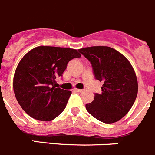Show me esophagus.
I'll return each instance as SVG.
<instances>
[{
    "label": "esophagus",
    "mask_w": 155,
    "mask_h": 155,
    "mask_svg": "<svg viewBox=\"0 0 155 155\" xmlns=\"http://www.w3.org/2000/svg\"><path fill=\"white\" fill-rule=\"evenodd\" d=\"M76 90V91L77 92V93H82V92L83 91V90H80V89H76V90Z\"/></svg>",
    "instance_id": "obj_1"
}]
</instances>
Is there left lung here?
I'll return each instance as SVG.
<instances>
[{
	"label": "left lung",
	"mask_w": 155,
	"mask_h": 155,
	"mask_svg": "<svg viewBox=\"0 0 155 155\" xmlns=\"http://www.w3.org/2000/svg\"><path fill=\"white\" fill-rule=\"evenodd\" d=\"M93 66L95 78L104 83L102 93L86 105L93 117L106 124L117 122L129 112L136 100L138 84L136 73L127 58L108 46L79 49Z\"/></svg>",
	"instance_id": "obj_1"
}]
</instances>
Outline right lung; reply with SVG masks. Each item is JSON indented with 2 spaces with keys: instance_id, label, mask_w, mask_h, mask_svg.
I'll list each match as a JSON object with an SVG mask.
<instances>
[{
  "instance_id": "right-lung-1",
  "label": "right lung",
  "mask_w": 155,
  "mask_h": 155,
  "mask_svg": "<svg viewBox=\"0 0 155 155\" xmlns=\"http://www.w3.org/2000/svg\"><path fill=\"white\" fill-rule=\"evenodd\" d=\"M81 57L76 49L38 46L24 55L13 80L15 97L24 110L38 120L50 121L65 110L72 92L55 88L68 62Z\"/></svg>"
}]
</instances>
